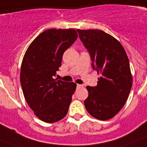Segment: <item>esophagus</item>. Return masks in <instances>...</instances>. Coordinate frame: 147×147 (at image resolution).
I'll use <instances>...</instances> for the list:
<instances>
[{
	"mask_svg": "<svg viewBox=\"0 0 147 147\" xmlns=\"http://www.w3.org/2000/svg\"><path fill=\"white\" fill-rule=\"evenodd\" d=\"M77 88H83V85H79V84H77Z\"/></svg>",
	"mask_w": 147,
	"mask_h": 147,
	"instance_id": "obj_1",
	"label": "esophagus"
}]
</instances>
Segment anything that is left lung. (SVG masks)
I'll use <instances>...</instances> for the list:
<instances>
[{"mask_svg": "<svg viewBox=\"0 0 147 147\" xmlns=\"http://www.w3.org/2000/svg\"><path fill=\"white\" fill-rule=\"evenodd\" d=\"M77 31L91 55L92 68L100 74L97 86L86 87L88 96L85 107L95 118L109 120L125 105L132 87L127 55L121 42L104 31Z\"/></svg>", "mask_w": 147, "mask_h": 147, "instance_id": "8db88e82", "label": "left lung"}]
</instances>
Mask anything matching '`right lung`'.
I'll return each instance as SVG.
<instances>
[{
    "label": "right lung",
    "mask_w": 147,
    "mask_h": 147,
    "mask_svg": "<svg viewBox=\"0 0 147 147\" xmlns=\"http://www.w3.org/2000/svg\"><path fill=\"white\" fill-rule=\"evenodd\" d=\"M74 29H49L31 42L23 59L20 84L26 102L38 118L54 123L64 118L76 84L53 78L63 53L77 40Z\"/></svg>",
    "instance_id": "add662e5"
}]
</instances>
